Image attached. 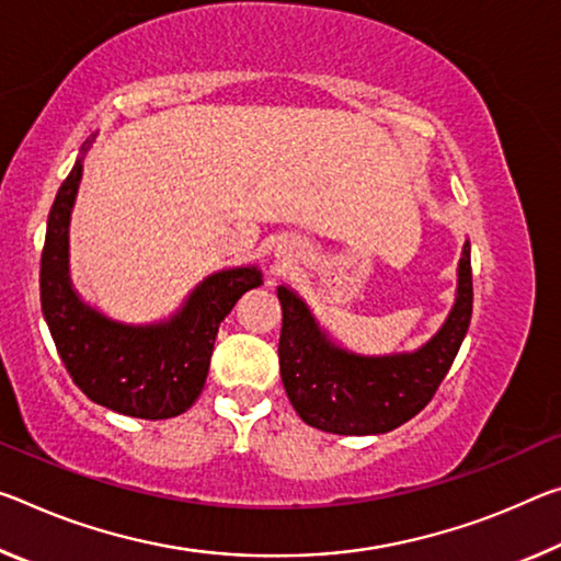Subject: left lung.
<instances>
[{
  "mask_svg": "<svg viewBox=\"0 0 561 561\" xmlns=\"http://www.w3.org/2000/svg\"><path fill=\"white\" fill-rule=\"evenodd\" d=\"M282 305L279 371L297 414L314 430L344 437L385 434L430 404L455 362L472 319L469 239L457 264V295L444 324L412 352L359 354L336 344L295 289Z\"/></svg>",
  "mask_w": 561,
  "mask_h": 561,
  "instance_id": "left-lung-1",
  "label": "left lung"
}]
</instances>
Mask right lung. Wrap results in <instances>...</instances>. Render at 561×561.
<instances>
[{"mask_svg":"<svg viewBox=\"0 0 561 561\" xmlns=\"http://www.w3.org/2000/svg\"><path fill=\"white\" fill-rule=\"evenodd\" d=\"M92 141H84L51 204L39 272L42 312L69 377L92 402L137 420H169L197 402L219 324L244 291L260 287L262 270L247 264L209 274L174 314L149 324L119 322L84 301L69 277V221Z\"/></svg>","mask_w":561,"mask_h":561,"instance_id":"1","label":"right lung"}]
</instances>
